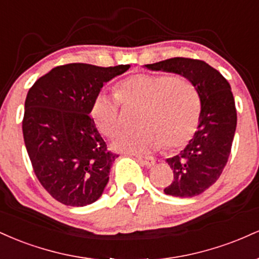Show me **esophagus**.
<instances>
[{"label": "esophagus", "mask_w": 259, "mask_h": 259, "mask_svg": "<svg viewBox=\"0 0 259 259\" xmlns=\"http://www.w3.org/2000/svg\"><path fill=\"white\" fill-rule=\"evenodd\" d=\"M136 158H138L140 162H141V164L146 165V167H151V165H153L154 163H156V159L153 158V157H142V156H136Z\"/></svg>", "instance_id": "esophagus-1"}]
</instances>
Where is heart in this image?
<instances>
[{
	"label": "heart",
	"instance_id": "obj_1",
	"mask_svg": "<svg viewBox=\"0 0 259 259\" xmlns=\"http://www.w3.org/2000/svg\"><path fill=\"white\" fill-rule=\"evenodd\" d=\"M115 94L101 91L94 97L90 114L103 135L113 138L121 127L119 101L140 107L139 129L124 132L113 142L115 150L147 153L164 146H185L197 129L201 100L195 85L185 76L138 73L120 80Z\"/></svg>",
	"mask_w": 259,
	"mask_h": 259
}]
</instances>
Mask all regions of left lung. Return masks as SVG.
Wrapping results in <instances>:
<instances>
[{"label": "left lung", "instance_id": "obj_1", "mask_svg": "<svg viewBox=\"0 0 259 259\" xmlns=\"http://www.w3.org/2000/svg\"><path fill=\"white\" fill-rule=\"evenodd\" d=\"M145 67L185 76L198 92L201 113L197 132L179 154L167 159L174 180L164 192L175 197L201 195L219 179L231 151L237 115L230 84L200 59L175 57Z\"/></svg>", "mask_w": 259, "mask_h": 259}]
</instances>
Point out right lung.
Segmentation results:
<instances>
[{
	"label": "right lung",
	"instance_id": "obj_1",
	"mask_svg": "<svg viewBox=\"0 0 259 259\" xmlns=\"http://www.w3.org/2000/svg\"><path fill=\"white\" fill-rule=\"evenodd\" d=\"M129 68L59 65L26 95L23 135L29 158L41 185L65 206L91 204L103 194L118 156L107 150L89 114L103 85Z\"/></svg>",
	"mask_w": 259,
	"mask_h": 259
}]
</instances>
